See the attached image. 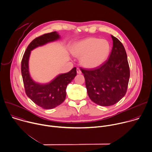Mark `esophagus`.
<instances>
[{"instance_id":"34e87169","label":"esophagus","mask_w":152,"mask_h":152,"mask_svg":"<svg viewBox=\"0 0 152 152\" xmlns=\"http://www.w3.org/2000/svg\"><path fill=\"white\" fill-rule=\"evenodd\" d=\"M76 71H77V74H81V73H82V72H81V70H80L79 68H77Z\"/></svg>"}]
</instances>
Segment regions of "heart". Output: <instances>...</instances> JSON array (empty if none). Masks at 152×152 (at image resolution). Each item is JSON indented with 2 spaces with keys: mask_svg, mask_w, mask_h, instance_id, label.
<instances>
[{
  "mask_svg": "<svg viewBox=\"0 0 152 152\" xmlns=\"http://www.w3.org/2000/svg\"><path fill=\"white\" fill-rule=\"evenodd\" d=\"M110 44L106 39L89 37L74 44L72 53L80 58L82 64L89 69L103 64L110 53Z\"/></svg>",
  "mask_w": 152,
  "mask_h": 152,
  "instance_id": "b5f03b06",
  "label": "heart"
}]
</instances>
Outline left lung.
I'll return each instance as SVG.
<instances>
[{"label": "left lung", "mask_w": 152, "mask_h": 152, "mask_svg": "<svg viewBox=\"0 0 152 152\" xmlns=\"http://www.w3.org/2000/svg\"><path fill=\"white\" fill-rule=\"evenodd\" d=\"M111 36L113 48L109 59L95 69H80L89 98L101 106L119 102L126 94L130 76L125 48L118 38Z\"/></svg>", "instance_id": "obj_1"}]
</instances>
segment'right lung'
<instances>
[{"mask_svg": "<svg viewBox=\"0 0 152 152\" xmlns=\"http://www.w3.org/2000/svg\"><path fill=\"white\" fill-rule=\"evenodd\" d=\"M60 39L57 31L43 34L34 39L27 46L21 61V74L26 93L33 102L44 109H52L60 105L66 98V88L76 76V68L69 72L60 74L47 83H39L31 77L28 61L34 49Z\"/></svg>", "mask_w": 152, "mask_h": 152, "instance_id": "right-lung-1", "label": "right lung"}]
</instances>
